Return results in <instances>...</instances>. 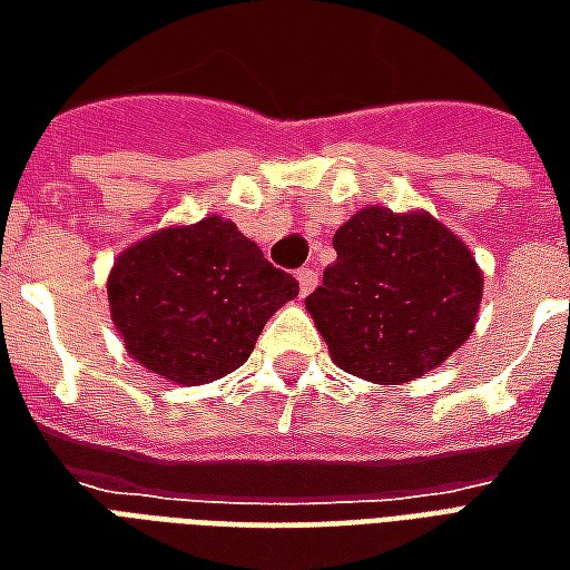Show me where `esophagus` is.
<instances>
[{
  "label": "esophagus",
  "mask_w": 570,
  "mask_h": 570,
  "mask_svg": "<svg viewBox=\"0 0 570 570\" xmlns=\"http://www.w3.org/2000/svg\"><path fill=\"white\" fill-rule=\"evenodd\" d=\"M298 293L302 296H308V293H314V286H317V272L314 268H298Z\"/></svg>",
  "instance_id": "esophagus-1"
}]
</instances>
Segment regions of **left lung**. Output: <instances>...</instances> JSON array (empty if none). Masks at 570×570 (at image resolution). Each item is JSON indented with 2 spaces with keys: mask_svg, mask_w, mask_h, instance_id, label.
I'll return each instance as SVG.
<instances>
[{
  "mask_svg": "<svg viewBox=\"0 0 570 570\" xmlns=\"http://www.w3.org/2000/svg\"><path fill=\"white\" fill-rule=\"evenodd\" d=\"M333 247L305 308L335 366L366 382H412L473 333L482 274L464 240L428 213L372 204L335 232Z\"/></svg>",
  "mask_w": 570,
  "mask_h": 570,
  "instance_id": "left-lung-1",
  "label": "left lung"
}]
</instances>
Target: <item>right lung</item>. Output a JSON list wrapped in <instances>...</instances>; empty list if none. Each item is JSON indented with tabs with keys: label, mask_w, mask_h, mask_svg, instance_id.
Returning a JSON list of instances; mask_svg holds the SVG:
<instances>
[{
	"label": "right lung",
	"mask_w": 570,
	"mask_h": 570,
	"mask_svg": "<svg viewBox=\"0 0 570 570\" xmlns=\"http://www.w3.org/2000/svg\"><path fill=\"white\" fill-rule=\"evenodd\" d=\"M106 289L130 357L176 384H207L247 363L298 281L235 223L207 216L125 249Z\"/></svg>",
	"instance_id": "obj_1"
}]
</instances>
